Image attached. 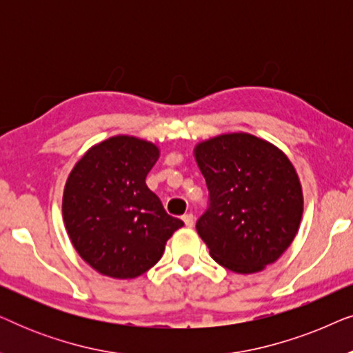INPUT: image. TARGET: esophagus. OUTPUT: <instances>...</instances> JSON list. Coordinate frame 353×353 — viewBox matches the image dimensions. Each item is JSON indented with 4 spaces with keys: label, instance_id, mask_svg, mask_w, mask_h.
I'll return each mask as SVG.
<instances>
[{
    "label": "esophagus",
    "instance_id": "34e87169",
    "mask_svg": "<svg viewBox=\"0 0 353 353\" xmlns=\"http://www.w3.org/2000/svg\"><path fill=\"white\" fill-rule=\"evenodd\" d=\"M183 221H185V225L188 226V228H191V226L194 225V215L185 214V215H183Z\"/></svg>",
    "mask_w": 353,
    "mask_h": 353
}]
</instances>
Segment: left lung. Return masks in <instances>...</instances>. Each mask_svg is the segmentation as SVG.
<instances>
[{"label":"left lung","mask_w":353,"mask_h":353,"mask_svg":"<svg viewBox=\"0 0 353 353\" xmlns=\"http://www.w3.org/2000/svg\"><path fill=\"white\" fill-rule=\"evenodd\" d=\"M209 190L196 230L212 259L234 273L262 272L296 238L302 186L286 154L249 133H226L194 148Z\"/></svg>","instance_id":"left-lung-1"}]
</instances>
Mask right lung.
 <instances>
[{"label": "right lung", "mask_w": 353, "mask_h": 353, "mask_svg": "<svg viewBox=\"0 0 353 353\" xmlns=\"http://www.w3.org/2000/svg\"><path fill=\"white\" fill-rule=\"evenodd\" d=\"M157 159L156 144L119 134L90 148L67 178L65 230L80 257L101 274L128 279L146 273L183 226L146 185Z\"/></svg>", "instance_id": "obj_1"}]
</instances>
